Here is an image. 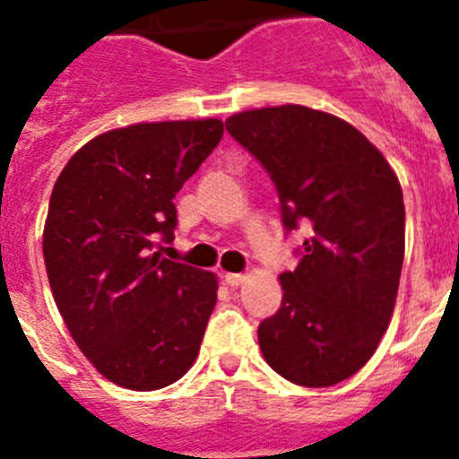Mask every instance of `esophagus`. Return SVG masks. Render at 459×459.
<instances>
[{"label":"esophagus","instance_id":"1","mask_svg":"<svg viewBox=\"0 0 459 459\" xmlns=\"http://www.w3.org/2000/svg\"><path fill=\"white\" fill-rule=\"evenodd\" d=\"M222 280H225V285L238 287L243 280H246V275H243V273H225V275H222Z\"/></svg>","mask_w":459,"mask_h":459}]
</instances>
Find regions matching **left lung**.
Returning a JSON list of instances; mask_svg holds the SVG:
<instances>
[{
  "instance_id": "8db88e82",
  "label": "left lung",
  "mask_w": 459,
  "mask_h": 459,
  "mask_svg": "<svg viewBox=\"0 0 459 459\" xmlns=\"http://www.w3.org/2000/svg\"><path fill=\"white\" fill-rule=\"evenodd\" d=\"M225 128L269 172L287 232H307L299 266L280 275V310L259 324V350L299 386L340 384L370 360L395 307L400 181L363 133L319 109H248Z\"/></svg>"
}]
</instances>
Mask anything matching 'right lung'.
<instances>
[{"instance_id": "1", "label": "right lung", "mask_w": 459, "mask_h": 459, "mask_svg": "<svg viewBox=\"0 0 459 459\" xmlns=\"http://www.w3.org/2000/svg\"><path fill=\"white\" fill-rule=\"evenodd\" d=\"M222 137V121H158L84 144L52 188L43 257L55 303L93 368L131 391L174 384L216 306L209 271L156 253L174 197Z\"/></svg>"}]
</instances>
